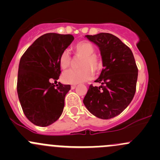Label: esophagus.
I'll return each mask as SVG.
<instances>
[{"mask_svg":"<svg viewBox=\"0 0 160 160\" xmlns=\"http://www.w3.org/2000/svg\"><path fill=\"white\" fill-rule=\"evenodd\" d=\"M76 87H77V85H76V84H72V85H71V89H72V90L75 89Z\"/></svg>","mask_w":160,"mask_h":160,"instance_id":"1","label":"esophagus"}]
</instances>
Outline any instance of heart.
<instances>
[{"label": "heart", "mask_w": 160, "mask_h": 160, "mask_svg": "<svg viewBox=\"0 0 160 160\" xmlns=\"http://www.w3.org/2000/svg\"><path fill=\"white\" fill-rule=\"evenodd\" d=\"M76 56L82 57L79 63L78 70H69L62 73V79L67 83H80L92 79L93 72H98L102 67L101 58L95 54L94 46L88 41H82L74 46ZM59 66L66 70L71 64V57L68 50H64L61 53L59 59Z\"/></svg>", "instance_id": "1"}]
</instances>
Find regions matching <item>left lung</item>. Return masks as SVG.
I'll return each instance as SVG.
<instances>
[{
  "label": "left lung",
  "instance_id": "obj_1",
  "mask_svg": "<svg viewBox=\"0 0 160 160\" xmlns=\"http://www.w3.org/2000/svg\"><path fill=\"white\" fill-rule=\"evenodd\" d=\"M85 37L99 48L104 69L95 80L101 85H90L83 104L96 117L112 118L128 107L135 93L138 68L135 58L132 50L112 34Z\"/></svg>",
  "mask_w": 160,
  "mask_h": 160
}]
</instances>
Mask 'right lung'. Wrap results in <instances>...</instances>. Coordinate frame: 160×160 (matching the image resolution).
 Wrapping results in <instances>:
<instances>
[{
	"label": "right lung",
	"instance_id": "right-lung-1",
	"mask_svg": "<svg viewBox=\"0 0 160 160\" xmlns=\"http://www.w3.org/2000/svg\"><path fill=\"white\" fill-rule=\"evenodd\" d=\"M74 39L72 35L47 33L37 38L20 59L17 91L24 114L34 125L46 127L59 119L70 85L59 79L61 53Z\"/></svg>",
	"mask_w": 160,
	"mask_h": 160
}]
</instances>
